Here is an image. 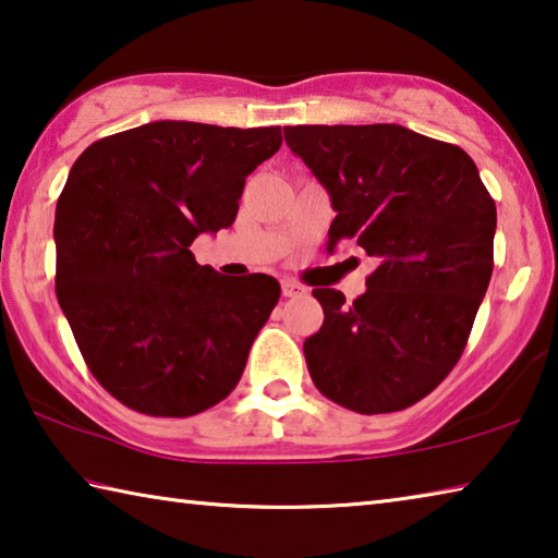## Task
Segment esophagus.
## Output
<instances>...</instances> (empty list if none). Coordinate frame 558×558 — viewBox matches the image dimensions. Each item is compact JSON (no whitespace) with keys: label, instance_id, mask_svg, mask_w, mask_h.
I'll return each instance as SVG.
<instances>
[{"label":"esophagus","instance_id":"1","mask_svg":"<svg viewBox=\"0 0 558 558\" xmlns=\"http://www.w3.org/2000/svg\"><path fill=\"white\" fill-rule=\"evenodd\" d=\"M280 288H282V298H298V295H305V292H307L295 280H282Z\"/></svg>","mask_w":558,"mask_h":558}]
</instances>
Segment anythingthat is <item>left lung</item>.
Segmentation results:
<instances>
[{
	"mask_svg": "<svg viewBox=\"0 0 558 558\" xmlns=\"http://www.w3.org/2000/svg\"><path fill=\"white\" fill-rule=\"evenodd\" d=\"M286 143L323 182L342 241L376 258L347 302L315 288L325 323L305 339L319 393L356 413L403 411L458 364L493 278L495 199L458 145L401 125H298Z\"/></svg>",
	"mask_w": 558,
	"mask_h": 558,
	"instance_id": "obj_1",
	"label": "left lung"
}]
</instances>
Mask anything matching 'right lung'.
<instances>
[{"instance_id":"1","label":"right lung","mask_w":558,"mask_h":558,"mask_svg":"<svg viewBox=\"0 0 558 558\" xmlns=\"http://www.w3.org/2000/svg\"><path fill=\"white\" fill-rule=\"evenodd\" d=\"M280 128L159 120L93 143L56 204V298L90 374L128 409L186 418L229 396L280 298L189 245L229 229Z\"/></svg>"}]
</instances>
